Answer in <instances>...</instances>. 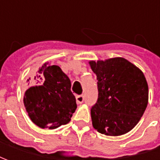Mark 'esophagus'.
I'll return each instance as SVG.
<instances>
[{
	"label": "esophagus",
	"mask_w": 160,
	"mask_h": 160,
	"mask_svg": "<svg viewBox=\"0 0 160 160\" xmlns=\"http://www.w3.org/2000/svg\"><path fill=\"white\" fill-rule=\"evenodd\" d=\"M84 100H85V98H84V96H82V95H78V96H76L77 104H82L84 102Z\"/></svg>",
	"instance_id": "obj_1"
}]
</instances>
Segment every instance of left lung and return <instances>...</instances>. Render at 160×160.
Wrapping results in <instances>:
<instances>
[{"instance_id": "1", "label": "left lung", "mask_w": 160, "mask_h": 160, "mask_svg": "<svg viewBox=\"0 0 160 160\" xmlns=\"http://www.w3.org/2000/svg\"><path fill=\"white\" fill-rule=\"evenodd\" d=\"M97 75L98 97L91 109L92 126L101 134L118 136L138 123L148 103V86L137 67L122 57L90 62Z\"/></svg>"}]
</instances>
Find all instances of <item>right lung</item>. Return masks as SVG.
<instances>
[{"label": "right lung", "instance_id": "1", "mask_svg": "<svg viewBox=\"0 0 160 160\" xmlns=\"http://www.w3.org/2000/svg\"><path fill=\"white\" fill-rule=\"evenodd\" d=\"M34 80L41 86L30 87L24 96L32 121L38 127L50 129L68 123L77 108L69 78L60 67L46 62Z\"/></svg>", "mask_w": 160, "mask_h": 160}]
</instances>
